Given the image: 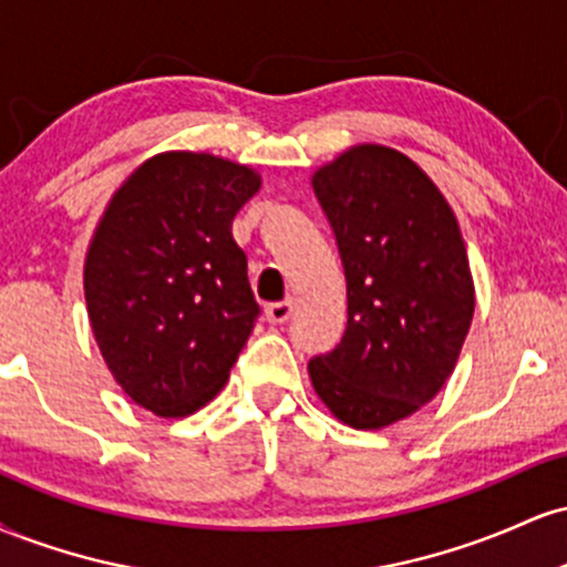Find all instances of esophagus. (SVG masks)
<instances>
[{
  "label": "esophagus",
  "mask_w": 567,
  "mask_h": 567,
  "mask_svg": "<svg viewBox=\"0 0 567 567\" xmlns=\"http://www.w3.org/2000/svg\"><path fill=\"white\" fill-rule=\"evenodd\" d=\"M290 315H292V298H285V301L266 306V320H269L271 324L288 322Z\"/></svg>",
  "instance_id": "esophagus-1"
}]
</instances>
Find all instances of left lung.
Segmentation results:
<instances>
[{
    "instance_id": "1",
    "label": "left lung",
    "mask_w": 567,
    "mask_h": 567,
    "mask_svg": "<svg viewBox=\"0 0 567 567\" xmlns=\"http://www.w3.org/2000/svg\"><path fill=\"white\" fill-rule=\"evenodd\" d=\"M311 186L347 275V330L309 379L341 424L373 432L451 379L474 317L470 256L437 184L392 146L357 143Z\"/></svg>"
}]
</instances>
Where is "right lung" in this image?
Wrapping results in <instances>:
<instances>
[{
    "label": "right lung",
    "instance_id": "1",
    "mask_svg": "<svg viewBox=\"0 0 567 567\" xmlns=\"http://www.w3.org/2000/svg\"><path fill=\"white\" fill-rule=\"evenodd\" d=\"M261 175L207 152H162L109 199L84 256V301L109 373L159 419L229 381L258 303L231 220Z\"/></svg>",
    "mask_w": 567,
    "mask_h": 567
}]
</instances>
